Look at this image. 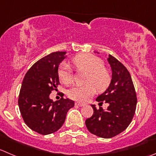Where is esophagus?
<instances>
[{"instance_id": "esophagus-1", "label": "esophagus", "mask_w": 156, "mask_h": 156, "mask_svg": "<svg viewBox=\"0 0 156 156\" xmlns=\"http://www.w3.org/2000/svg\"><path fill=\"white\" fill-rule=\"evenodd\" d=\"M75 105L78 106V107H83V106H84V104H81V103H79V102H76L75 103Z\"/></svg>"}]
</instances>
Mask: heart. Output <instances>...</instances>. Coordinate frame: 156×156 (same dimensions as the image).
<instances>
[{
    "label": "heart",
    "mask_w": 156,
    "mask_h": 156,
    "mask_svg": "<svg viewBox=\"0 0 156 156\" xmlns=\"http://www.w3.org/2000/svg\"><path fill=\"white\" fill-rule=\"evenodd\" d=\"M72 64L78 70L88 72L86 82L88 84L82 86H74L68 91L71 99L79 102H86L96 92L107 88L110 83V75L101 59L90 54H81L72 59ZM58 78L64 84H70L72 81V73L67 64H62L58 69Z\"/></svg>",
    "instance_id": "1"
}]
</instances>
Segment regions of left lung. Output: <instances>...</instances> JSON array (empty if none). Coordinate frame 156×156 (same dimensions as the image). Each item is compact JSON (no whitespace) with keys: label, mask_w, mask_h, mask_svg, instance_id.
<instances>
[{"label":"left lung","mask_w":156,"mask_h":156,"mask_svg":"<svg viewBox=\"0 0 156 156\" xmlns=\"http://www.w3.org/2000/svg\"><path fill=\"white\" fill-rule=\"evenodd\" d=\"M99 54L98 52H94ZM111 68V81L107 90L97 98L99 104H109L107 110L92 104L94 113L85 120L89 132L101 138L108 139L124 131L131 123L136 108L137 98L131 75L120 62L108 55Z\"/></svg>","instance_id":"1"}]
</instances>
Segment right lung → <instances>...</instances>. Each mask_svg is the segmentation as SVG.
I'll return each instance as SVG.
<instances>
[{"instance_id": "add662e5", "label": "right lung", "mask_w": 156, "mask_h": 156, "mask_svg": "<svg viewBox=\"0 0 156 156\" xmlns=\"http://www.w3.org/2000/svg\"><path fill=\"white\" fill-rule=\"evenodd\" d=\"M66 52H55L36 62L24 76L18 99L26 124L42 135L53 133L62 127L75 102L62 98L53 101L49 94L59 84L58 69L67 57Z\"/></svg>"}]
</instances>
